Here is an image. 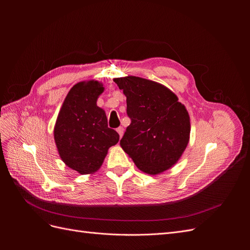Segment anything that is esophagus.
<instances>
[{
    "mask_svg": "<svg viewBox=\"0 0 250 250\" xmlns=\"http://www.w3.org/2000/svg\"><path fill=\"white\" fill-rule=\"evenodd\" d=\"M116 132L118 133V135H120V137L122 138L123 137V134H124V127L123 126H118L116 128Z\"/></svg>",
    "mask_w": 250,
    "mask_h": 250,
    "instance_id": "34e87169",
    "label": "esophagus"
}]
</instances>
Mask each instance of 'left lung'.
Listing matches in <instances>:
<instances>
[{"mask_svg":"<svg viewBox=\"0 0 250 250\" xmlns=\"http://www.w3.org/2000/svg\"><path fill=\"white\" fill-rule=\"evenodd\" d=\"M114 82L126 96L130 118L122 148L142 171L153 175L165 171L188 144L190 123L185 105L168 88L147 79L128 76Z\"/></svg>","mask_w":250,"mask_h":250,"instance_id":"obj_1","label":"left lung"}]
</instances>
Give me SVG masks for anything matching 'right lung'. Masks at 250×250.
I'll return each mask as SVG.
<instances>
[{
    "label": "right lung",
    "instance_id": "obj_1",
    "mask_svg": "<svg viewBox=\"0 0 250 250\" xmlns=\"http://www.w3.org/2000/svg\"><path fill=\"white\" fill-rule=\"evenodd\" d=\"M103 89L97 81L73 86L56 123L55 141L61 158L81 174L98 170L108 149L120 140V135L108 127L104 110L96 105Z\"/></svg>",
    "mask_w": 250,
    "mask_h": 250
}]
</instances>
